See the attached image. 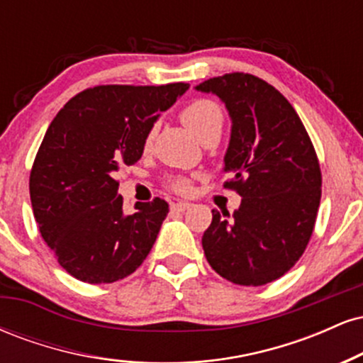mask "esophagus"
<instances>
[{"label":"esophagus","instance_id":"esophagus-1","mask_svg":"<svg viewBox=\"0 0 363 363\" xmlns=\"http://www.w3.org/2000/svg\"><path fill=\"white\" fill-rule=\"evenodd\" d=\"M189 206H191V203L177 201V203H174V205H172V210L174 211H186Z\"/></svg>","mask_w":363,"mask_h":363}]
</instances>
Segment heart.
<instances>
[{
    "label": "heart",
    "instance_id": "heart-1",
    "mask_svg": "<svg viewBox=\"0 0 363 363\" xmlns=\"http://www.w3.org/2000/svg\"><path fill=\"white\" fill-rule=\"evenodd\" d=\"M181 119L184 123V126L189 129L191 133L198 138L203 131H206L208 128L215 126V124H222L223 114L222 109L213 101H208V99H199V101L191 102L184 111L181 112ZM152 141V135H148L145 145H150ZM170 186L176 191H186L189 187V181L186 177H172L170 179Z\"/></svg>",
    "mask_w": 363,
    "mask_h": 363
}]
</instances>
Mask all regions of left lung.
I'll list each match as a JSON object with an SVG mask.
<instances>
[{
	"mask_svg": "<svg viewBox=\"0 0 363 363\" xmlns=\"http://www.w3.org/2000/svg\"><path fill=\"white\" fill-rule=\"evenodd\" d=\"M232 121L223 172L242 201L234 213L211 210L203 251L225 280L259 286L285 274L306 251L320 201V170L309 135L274 86L247 73L199 83Z\"/></svg>",
	"mask_w": 363,
	"mask_h": 363,
	"instance_id": "left-lung-1",
	"label": "left lung"
}]
</instances>
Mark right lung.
I'll list each match as a JSON object with an SVG mask.
<instances>
[{
  "label": "right lung",
  "instance_id": "obj_1",
  "mask_svg": "<svg viewBox=\"0 0 363 363\" xmlns=\"http://www.w3.org/2000/svg\"><path fill=\"white\" fill-rule=\"evenodd\" d=\"M189 89L101 85L66 104L48 128L30 174V201L45 244L77 280H123L155 244L169 205L123 210L116 174L143 155L153 124Z\"/></svg>",
  "mask_w": 363,
  "mask_h": 363
}]
</instances>
